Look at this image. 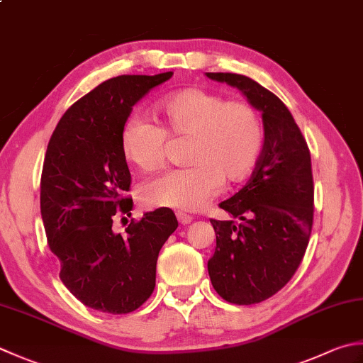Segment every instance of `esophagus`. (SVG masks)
I'll use <instances>...</instances> for the list:
<instances>
[{"instance_id":"esophagus-1","label":"esophagus","mask_w":363,"mask_h":363,"mask_svg":"<svg viewBox=\"0 0 363 363\" xmlns=\"http://www.w3.org/2000/svg\"><path fill=\"white\" fill-rule=\"evenodd\" d=\"M176 217H177V220H179V223H182V225H189V223H191V220H194V217L186 214V212H181V211L176 212Z\"/></svg>"}]
</instances>
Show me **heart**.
<instances>
[{"mask_svg": "<svg viewBox=\"0 0 363 363\" xmlns=\"http://www.w3.org/2000/svg\"><path fill=\"white\" fill-rule=\"evenodd\" d=\"M159 127L130 119L121 132L125 160L143 173L163 165L167 138H187L184 162L189 167L169 169L140 189L151 208L201 209L222 181L239 184L250 176L264 151V124L257 106L242 99H226L218 91L184 88L155 106Z\"/></svg>", "mask_w": 363, "mask_h": 363, "instance_id": "1", "label": "heart"}]
</instances>
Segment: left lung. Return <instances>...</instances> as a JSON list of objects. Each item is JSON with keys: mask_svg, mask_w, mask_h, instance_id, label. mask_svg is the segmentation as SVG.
I'll list each match as a JSON object with an SVG mask.
<instances>
[{"mask_svg": "<svg viewBox=\"0 0 363 363\" xmlns=\"http://www.w3.org/2000/svg\"><path fill=\"white\" fill-rule=\"evenodd\" d=\"M238 88L261 111L264 151L245 186L218 206L233 218L216 220V252L208 261L212 286L226 302L269 299L293 279L313 226V174L303 135L286 105L252 78L206 72Z\"/></svg>", "mask_w": 363, "mask_h": 363, "instance_id": "left-lung-1", "label": "left lung"}]
</instances>
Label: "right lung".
<instances>
[{
    "label": "right lung",
    "instance_id": "right-lung-1",
    "mask_svg": "<svg viewBox=\"0 0 363 363\" xmlns=\"http://www.w3.org/2000/svg\"><path fill=\"white\" fill-rule=\"evenodd\" d=\"M173 72L119 75L99 84L64 113L48 141L40 177V214L60 279L78 301L125 315L155 288L162 245L177 228L168 208L113 233V217L129 214L130 172L121 132L132 106Z\"/></svg>",
    "mask_w": 363,
    "mask_h": 363
}]
</instances>
